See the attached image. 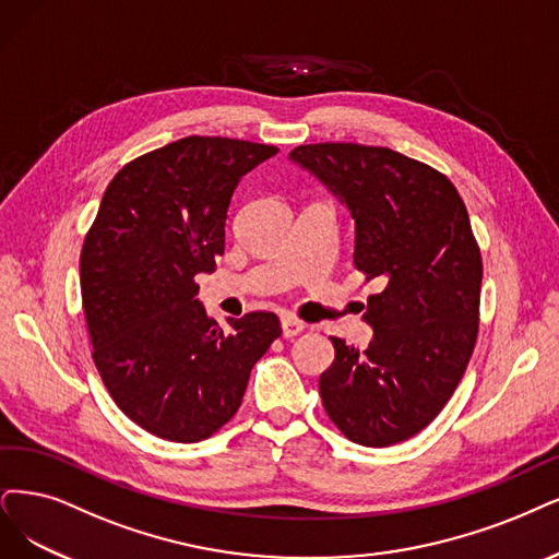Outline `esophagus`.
I'll return each mask as SVG.
<instances>
[{"label":"esophagus","instance_id":"1","mask_svg":"<svg viewBox=\"0 0 559 559\" xmlns=\"http://www.w3.org/2000/svg\"><path fill=\"white\" fill-rule=\"evenodd\" d=\"M281 326H283V336L285 338H295V336H299L304 329H306V324L301 322V320H297V318H293V316H283L281 318Z\"/></svg>","mask_w":559,"mask_h":559}]
</instances>
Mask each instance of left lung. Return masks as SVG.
I'll return each instance as SVG.
<instances>
[{
	"label": "left lung",
	"instance_id": "left-lung-1",
	"mask_svg": "<svg viewBox=\"0 0 559 559\" xmlns=\"http://www.w3.org/2000/svg\"><path fill=\"white\" fill-rule=\"evenodd\" d=\"M290 158L347 204L355 266L380 287L368 347L332 336L322 405L347 440L399 444L440 415L477 343L484 264L465 202L447 175L389 147L318 142Z\"/></svg>",
	"mask_w": 559,
	"mask_h": 559
}]
</instances>
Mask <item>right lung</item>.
<instances>
[{
	"mask_svg": "<svg viewBox=\"0 0 559 559\" xmlns=\"http://www.w3.org/2000/svg\"><path fill=\"white\" fill-rule=\"evenodd\" d=\"M274 144L189 135L112 177L80 253L92 357L117 407L152 436L200 442L235 417L251 368L281 336L269 311L206 316L195 276L225 251L239 179Z\"/></svg>",
	"mask_w": 559,
	"mask_h": 559,
	"instance_id": "right-lung-1",
	"label": "right lung"
}]
</instances>
